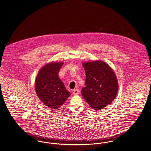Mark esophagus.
<instances>
[{
    "instance_id": "esophagus-1",
    "label": "esophagus",
    "mask_w": 151,
    "mask_h": 151,
    "mask_svg": "<svg viewBox=\"0 0 151 151\" xmlns=\"http://www.w3.org/2000/svg\"><path fill=\"white\" fill-rule=\"evenodd\" d=\"M78 93H79V91L77 89H74V91H73V95H77V94H78Z\"/></svg>"
}]
</instances>
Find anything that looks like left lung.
Masks as SVG:
<instances>
[{"label":"left lung","instance_id":"obj_1","mask_svg":"<svg viewBox=\"0 0 151 151\" xmlns=\"http://www.w3.org/2000/svg\"><path fill=\"white\" fill-rule=\"evenodd\" d=\"M86 79L81 94L91 108L98 111L115 99L119 84L113 69L103 60L83 62Z\"/></svg>","mask_w":151,"mask_h":151}]
</instances>
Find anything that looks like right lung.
I'll return each instance as SVG.
<instances>
[{
    "label": "right lung",
    "mask_w": 151,
    "mask_h": 151,
    "mask_svg": "<svg viewBox=\"0 0 151 151\" xmlns=\"http://www.w3.org/2000/svg\"><path fill=\"white\" fill-rule=\"evenodd\" d=\"M63 63L49 62L40 69L36 76L35 83L36 94L39 99L50 109H59L71 95L58 75Z\"/></svg>",
    "instance_id": "1"
}]
</instances>
